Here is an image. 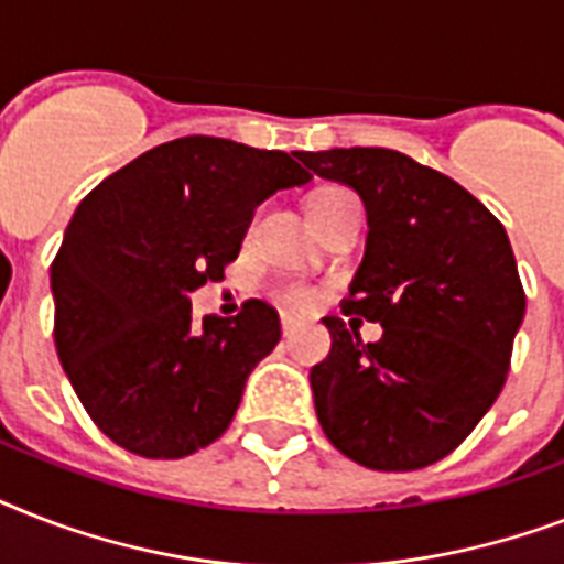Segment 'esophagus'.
Wrapping results in <instances>:
<instances>
[{
	"label": "esophagus",
	"mask_w": 564,
	"mask_h": 564,
	"mask_svg": "<svg viewBox=\"0 0 564 564\" xmlns=\"http://www.w3.org/2000/svg\"><path fill=\"white\" fill-rule=\"evenodd\" d=\"M301 327V322L295 316H286V313H283L281 316V330H283V336H292L295 334V330H299Z\"/></svg>",
	"instance_id": "esophagus-1"
}]
</instances>
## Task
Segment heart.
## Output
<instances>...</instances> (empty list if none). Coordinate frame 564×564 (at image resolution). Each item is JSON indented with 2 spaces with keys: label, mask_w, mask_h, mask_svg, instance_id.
<instances>
[{
  "label": "heart",
  "mask_w": 564,
  "mask_h": 564,
  "mask_svg": "<svg viewBox=\"0 0 564 564\" xmlns=\"http://www.w3.org/2000/svg\"><path fill=\"white\" fill-rule=\"evenodd\" d=\"M343 198H351V193L343 187H318L310 193L307 198V213L310 219H316L318 213H325L327 207H334L336 202H343ZM278 301L286 304L292 310H307L316 304V292L310 290L307 283H281L278 286Z\"/></svg>",
  "instance_id": "heart-1"
}]
</instances>
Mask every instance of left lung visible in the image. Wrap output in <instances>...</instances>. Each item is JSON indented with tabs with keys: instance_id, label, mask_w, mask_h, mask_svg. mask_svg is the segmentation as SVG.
Masks as SVG:
<instances>
[{
	"instance_id": "1",
	"label": "left lung",
	"mask_w": 564,
	"mask_h": 564,
	"mask_svg": "<svg viewBox=\"0 0 564 564\" xmlns=\"http://www.w3.org/2000/svg\"><path fill=\"white\" fill-rule=\"evenodd\" d=\"M299 161L366 204V254L343 310L383 327L362 345L357 325L322 318L330 354L310 369L318 424L375 471L438 463L507 383L527 310L507 230L456 181L392 149Z\"/></svg>"
}]
</instances>
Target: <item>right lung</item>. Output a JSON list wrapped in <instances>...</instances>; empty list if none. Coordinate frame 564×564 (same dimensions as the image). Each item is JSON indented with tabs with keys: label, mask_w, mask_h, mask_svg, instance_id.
Segmentation results:
<instances>
[{
	"label": "right lung",
	"mask_w": 564,
	"mask_h": 564,
	"mask_svg": "<svg viewBox=\"0 0 564 564\" xmlns=\"http://www.w3.org/2000/svg\"><path fill=\"white\" fill-rule=\"evenodd\" d=\"M310 178L286 152L198 134L154 145L75 207L52 263L57 360L119 447L181 459L228 430L281 318L251 299L195 322L189 292L237 260L257 204Z\"/></svg>",
	"instance_id": "add662e5"
}]
</instances>
